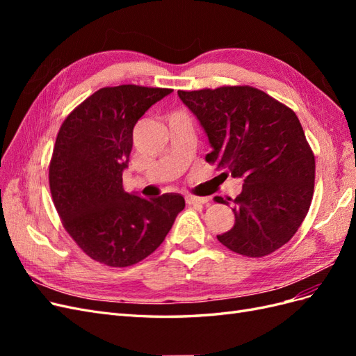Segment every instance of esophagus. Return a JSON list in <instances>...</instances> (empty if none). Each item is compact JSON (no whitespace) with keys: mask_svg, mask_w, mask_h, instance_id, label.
I'll return each mask as SVG.
<instances>
[{"mask_svg":"<svg viewBox=\"0 0 356 356\" xmlns=\"http://www.w3.org/2000/svg\"><path fill=\"white\" fill-rule=\"evenodd\" d=\"M186 202L188 204H207L209 202L208 197H197V196H186Z\"/></svg>","mask_w":356,"mask_h":356,"instance_id":"34e87169","label":"esophagus"}]
</instances>
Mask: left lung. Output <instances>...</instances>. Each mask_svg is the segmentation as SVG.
<instances>
[{
    "instance_id": "left-lung-1",
    "label": "left lung",
    "mask_w": 356,
    "mask_h": 356,
    "mask_svg": "<svg viewBox=\"0 0 356 356\" xmlns=\"http://www.w3.org/2000/svg\"><path fill=\"white\" fill-rule=\"evenodd\" d=\"M178 96L208 135V163L222 178L243 179L233 200L234 225L217 239L245 257L275 252L296 234L314 197L315 156L298 117L251 86L178 90Z\"/></svg>"
}]
</instances>
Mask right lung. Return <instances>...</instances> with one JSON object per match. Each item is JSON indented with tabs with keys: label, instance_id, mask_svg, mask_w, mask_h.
Wrapping results in <instances>:
<instances>
[{
	"label": "right lung",
	"instance_id": "1",
	"mask_svg": "<svg viewBox=\"0 0 356 356\" xmlns=\"http://www.w3.org/2000/svg\"><path fill=\"white\" fill-rule=\"evenodd\" d=\"M170 92L135 84L102 88L59 129L49 168L53 203L63 227L95 261L127 267L144 260L186 207L177 193L148 200L123 188L134 127Z\"/></svg>",
	"mask_w": 356,
	"mask_h": 356
}]
</instances>
